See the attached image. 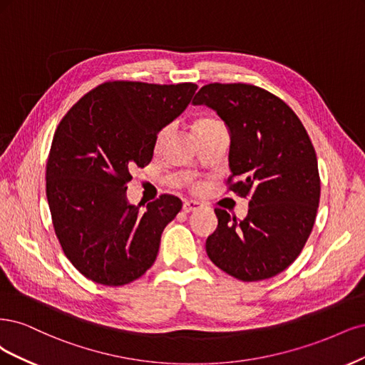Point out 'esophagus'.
<instances>
[{"label": "esophagus", "mask_w": 365, "mask_h": 365, "mask_svg": "<svg viewBox=\"0 0 365 365\" xmlns=\"http://www.w3.org/2000/svg\"><path fill=\"white\" fill-rule=\"evenodd\" d=\"M202 209V205H200L198 202H186L185 205H183V210L186 214H190V212H195V210H200Z\"/></svg>", "instance_id": "obj_1"}]
</instances>
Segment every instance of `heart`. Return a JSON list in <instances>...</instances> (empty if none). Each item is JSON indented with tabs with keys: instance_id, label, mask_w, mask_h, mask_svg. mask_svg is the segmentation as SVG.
Returning <instances> with one entry per match:
<instances>
[{
	"instance_id": "b5f03b06",
	"label": "heart",
	"mask_w": 365,
	"mask_h": 365,
	"mask_svg": "<svg viewBox=\"0 0 365 365\" xmlns=\"http://www.w3.org/2000/svg\"><path fill=\"white\" fill-rule=\"evenodd\" d=\"M218 121L217 120H214V118H200V120H197L195 123H194V125H192V130H197V128H200V127H205V125H210V124H217ZM165 138V132H162L160 135H159V138H158V140L160 143V140Z\"/></svg>"
}]
</instances>
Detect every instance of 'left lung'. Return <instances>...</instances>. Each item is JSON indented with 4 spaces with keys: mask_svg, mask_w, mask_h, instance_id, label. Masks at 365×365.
Instances as JSON below:
<instances>
[{
    "mask_svg": "<svg viewBox=\"0 0 365 365\" xmlns=\"http://www.w3.org/2000/svg\"><path fill=\"white\" fill-rule=\"evenodd\" d=\"M194 104L214 109L230 135V191L250 197L241 221L215 209L206 253L244 282L273 277L297 259L320 202L315 150L299 116L273 93L245 83H210Z\"/></svg>",
    "mask_w": 365,
    "mask_h": 365,
    "instance_id": "8db88e82",
    "label": "left lung"
}]
</instances>
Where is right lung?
Segmentation results:
<instances>
[{"label": "right lung", "mask_w": 365, "mask_h": 365, "mask_svg": "<svg viewBox=\"0 0 365 365\" xmlns=\"http://www.w3.org/2000/svg\"><path fill=\"white\" fill-rule=\"evenodd\" d=\"M194 83L108 81L63 116L46 160V198L63 253L96 284L120 287L155 264L182 202L162 195L140 210L127 200L133 167L153 158L158 133L187 108Z\"/></svg>", "instance_id": "add662e5"}]
</instances>
